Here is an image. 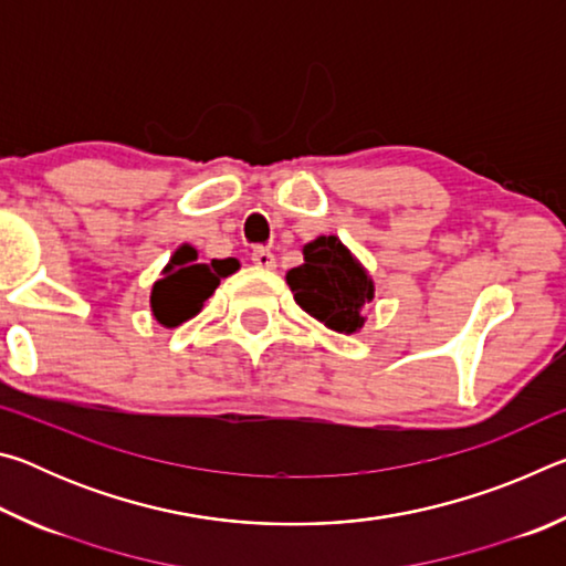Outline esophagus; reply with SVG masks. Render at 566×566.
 <instances>
[{
  "mask_svg": "<svg viewBox=\"0 0 566 566\" xmlns=\"http://www.w3.org/2000/svg\"><path fill=\"white\" fill-rule=\"evenodd\" d=\"M252 262H254L256 266H262V270H274V266H276L274 254H272L266 247H256V249H254V252H252Z\"/></svg>",
  "mask_w": 566,
  "mask_h": 566,
  "instance_id": "1",
  "label": "esophagus"
}]
</instances>
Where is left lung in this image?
<instances>
[{
    "label": "left lung",
    "mask_w": 566,
    "mask_h": 566,
    "mask_svg": "<svg viewBox=\"0 0 566 566\" xmlns=\"http://www.w3.org/2000/svg\"><path fill=\"white\" fill-rule=\"evenodd\" d=\"M304 262L286 272L294 302L339 334H357L367 317L361 310L375 300V280L337 234H322L302 247Z\"/></svg>",
    "instance_id": "1"
}]
</instances>
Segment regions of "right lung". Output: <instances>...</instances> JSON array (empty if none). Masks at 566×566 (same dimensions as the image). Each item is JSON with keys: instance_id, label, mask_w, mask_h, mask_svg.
<instances>
[{"instance_id": "add662e5", "label": "right lung", "mask_w": 566, "mask_h": 566, "mask_svg": "<svg viewBox=\"0 0 566 566\" xmlns=\"http://www.w3.org/2000/svg\"><path fill=\"white\" fill-rule=\"evenodd\" d=\"M239 262L234 256L229 260H199L197 249L191 244H179L175 254L169 256L159 280L151 284L149 310L161 327L175 329L187 319L202 312L205 302L214 294L224 276L234 274Z\"/></svg>"}]
</instances>
